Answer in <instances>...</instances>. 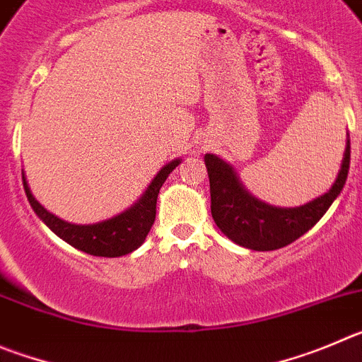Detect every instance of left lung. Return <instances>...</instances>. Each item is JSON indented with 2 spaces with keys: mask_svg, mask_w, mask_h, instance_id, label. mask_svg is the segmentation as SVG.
Here are the masks:
<instances>
[{
  "mask_svg": "<svg viewBox=\"0 0 362 362\" xmlns=\"http://www.w3.org/2000/svg\"><path fill=\"white\" fill-rule=\"evenodd\" d=\"M211 185V214L218 229L238 245L250 250H276L296 242L317 223L346 184L350 168V135L339 173L327 193L299 207H276L250 194L223 158L204 157Z\"/></svg>",
  "mask_w": 362,
  "mask_h": 362,
  "instance_id": "left-lung-1",
  "label": "left lung"
}]
</instances>
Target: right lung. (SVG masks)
Here are the masks:
<instances>
[{"instance_id": "add662e5", "label": "right lung", "mask_w": 362, "mask_h": 362, "mask_svg": "<svg viewBox=\"0 0 362 362\" xmlns=\"http://www.w3.org/2000/svg\"><path fill=\"white\" fill-rule=\"evenodd\" d=\"M180 162L182 158H175V160L162 165L160 171L153 177L144 193L141 194V198L133 205H129L128 209L108 218V220L86 223V226L64 221L45 209L32 194L25 171H23V185H25V193H27L28 202H30L32 209L37 214L39 220H43L45 226L52 233L57 234L61 240H64L76 249L83 250V252L92 254V256L119 258V256L133 252L144 243L153 221H155V214H157V198L162 184L169 175L173 173V169Z\"/></svg>"}]
</instances>
